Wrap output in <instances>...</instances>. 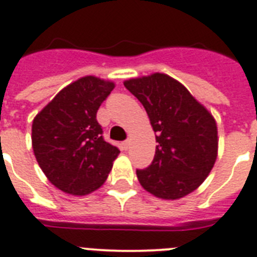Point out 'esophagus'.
Returning <instances> with one entry per match:
<instances>
[{
	"label": "esophagus",
	"mask_w": 257,
	"mask_h": 257,
	"mask_svg": "<svg viewBox=\"0 0 257 257\" xmlns=\"http://www.w3.org/2000/svg\"><path fill=\"white\" fill-rule=\"evenodd\" d=\"M130 139H127V141H124L123 142V147H124V150H128L130 149Z\"/></svg>",
	"instance_id": "34e87169"
}]
</instances>
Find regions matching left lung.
Instances as JSON below:
<instances>
[{"label":"left lung","mask_w":257,"mask_h":257,"mask_svg":"<svg viewBox=\"0 0 257 257\" xmlns=\"http://www.w3.org/2000/svg\"><path fill=\"white\" fill-rule=\"evenodd\" d=\"M147 111L158 146L153 163L137 170L139 183L157 198L175 200L195 191L217 157L213 116L180 82L166 74L124 82Z\"/></svg>","instance_id":"8db88e82"}]
</instances>
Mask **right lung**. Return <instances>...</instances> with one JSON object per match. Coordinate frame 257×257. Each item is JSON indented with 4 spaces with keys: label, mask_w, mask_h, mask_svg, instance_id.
Instances as JSON below:
<instances>
[{
    "label": "right lung",
    "mask_w": 257,
    "mask_h": 257,
    "mask_svg": "<svg viewBox=\"0 0 257 257\" xmlns=\"http://www.w3.org/2000/svg\"><path fill=\"white\" fill-rule=\"evenodd\" d=\"M114 83L87 75L62 89L33 120L32 143L46 178L63 192L87 195L107 179L120 153L102 137L96 111Z\"/></svg>",
    "instance_id": "obj_1"
}]
</instances>
